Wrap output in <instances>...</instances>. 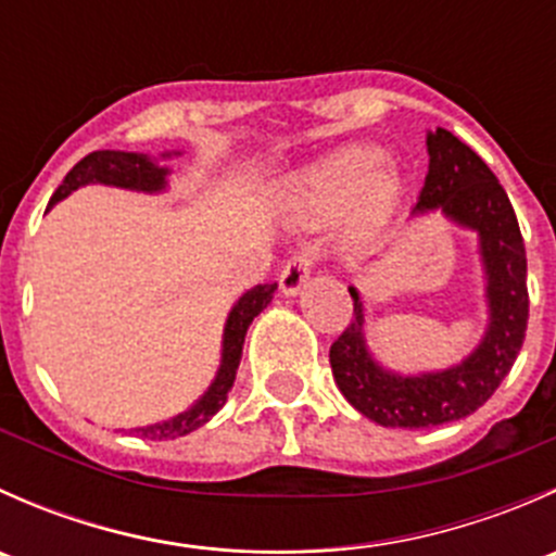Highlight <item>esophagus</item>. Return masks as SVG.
Returning a JSON list of instances; mask_svg holds the SVG:
<instances>
[{
  "label": "esophagus",
  "mask_w": 556,
  "mask_h": 556,
  "mask_svg": "<svg viewBox=\"0 0 556 556\" xmlns=\"http://www.w3.org/2000/svg\"><path fill=\"white\" fill-rule=\"evenodd\" d=\"M312 261H314V252L301 250L299 255H293L288 263H285L282 274H279V288H282L285 295H299V290L309 282Z\"/></svg>",
  "instance_id": "esophagus-1"
}]
</instances>
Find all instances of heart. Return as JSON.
I'll list each match as a JSON object with an SVG mask.
<instances>
[{"label":"heart","instance_id":"obj_1","mask_svg":"<svg viewBox=\"0 0 556 556\" xmlns=\"http://www.w3.org/2000/svg\"><path fill=\"white\" fill-rule=\"evenodd\" d=\"M401 174L384 166L374 150L350 148L312 161L293 177L295 212L309 223L341 217L350 239H366L395 210Z\"/></svg>","mask_w":556,"mask_h":556}]
</instances>
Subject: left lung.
<instances>
[{"label":"left lung","mask_w":556,"mask_h":556,"mask_svg":"<svg viewBox=\"0 0 556 556\" xmlns=\"http://www.w3.org/2000/svg\"><path fill=\"white\" fill-rule=\"evenodd\" d=\"M428 177L412 217L435 215L476 233L484 274L486 328L454 366L397 374L374 357L366 339V304L350 288L355 319L330 346L341 395L382 428H435L457 422L490 401L517 361L527 330V255L506 190L490 166L446 128L428 131Z\"/></svg>","instance_id":"1"}]
</instances>
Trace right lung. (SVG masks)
<instances>
[{"mask_svg": "<svg viewBox=\"0 0 556 556\" xmlns=\"http://www.w3.org/2000/svg\"><path fill=\"white\" fill-rule=\"evenodd\" d=\"M172 155H182L179 150L172 153H161V159H153L148 153H126V150H97V153L86 155L80 164H75V169L64 177V182L59 185V190L50 199V206H55L59 201H64L66 195L75 193L77 188H86V185H110V188H123V190H137V193H164L169 188V174L172 169L164 164ZM274 285H255L252 290H247L237 299V304L228 312L226 325H223V350H220V366H217L215 379L212 384L190 403L185 412L174 414L169 419H161V422L144 425V428H131L134 435H142L150 441H169L179 439V435H188L193 430H199L201 425L210 422L228 401V392H231L233 379H237V368L242 363V346L247 328L252 325V319L257 317L274 299Z\"/></svg>", "mask_w": 556, "mask_h": 556, "instance_id": "add662e5", "label": "right lung"}]
</instances>
